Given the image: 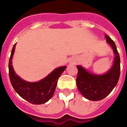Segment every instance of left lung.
<instances>
[{
  "label": "left lung",
  "instance_id": "obj_1",
  "mask_svg": "<svg viewBox=\"0 0 127 127\" xmlns=\"http://www.w3.org/2000/svg\"><path fill=\"white\" fill-rule=\"evenodd\" d=\"M105 36L115 55L112 68L105 74L95 75L87 71L82 66H77V88L85 98L91 101H99L106 97L116 86L120 77V60L116 46L109 36L106 34Z\"/></svg>",
  "mask_w": 127,
  "mask_h": 127
}]
</instances>
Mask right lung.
<instances>
[{
	"label": "right lung",
	"instance_id": "right-lung-1",
	"mask_svg": "<svg viewBox=\"0 0 127 127\" xmlns=\"http://www.w3.org/2000/svg\"><path fill=\"white\" fill-rule=\"evenodd\" d=\"M15 43L13 47L9 62V75L11 85L22 98L29 103L40 105L46 103L52 97L57 85L58 77L65 70L66 66L55 69L47 77L37 82H29L21 79L13 70L12 58L15 52Z\"/></svg>",
	"mask_w": 127,
	"mask_h": 127
}]
</instances>
